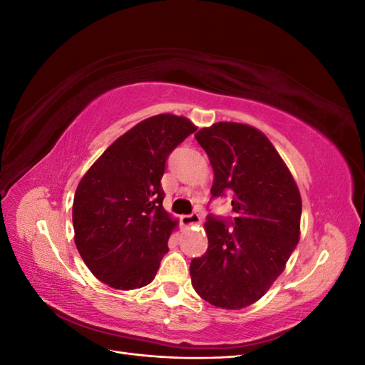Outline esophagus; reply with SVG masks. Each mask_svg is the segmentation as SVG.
Instances as JSON below:
<instances>
[{"label":"esophagus","mask_w":365,"mask_h":365,"mask_svg":"<svg viewBox=\"0 0 365 365\" xmlns=\"http://www.w3.org/2000/svg\"><path fill=\"white\" fill-rule=\"evenodd\" d=\"M201 222V216L197 213H190V215H182L181 216V224L185 227H190V225H196Z\"/></svg>","instance_id":"34e87169"}]
</instances>
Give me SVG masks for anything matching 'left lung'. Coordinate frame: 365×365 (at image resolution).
I'll return each instance as SVG.
<instances>
[{
	"mask_svg": "<svg viewBox=\"0 0 365 365\" xmlns=\"http://www.w3.org/2000/svg\"><path fill=\"white\" fill-rule=\"evenodd\" d=\"M195 137L215 172L212 200L230 193L233 217L208 215V248L190 263L192 284L210 304L235 311L257 302L283 272L300 239L302 196L259 129L220 121Z\"/></svg>",
	"mask_w": 365,
	"mask_h": 365,
	"instance_id": "left-lung-1",
	"label": "left lung"
}]
</instances>
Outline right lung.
Masks as SVG:
<instances>
[{"mask_svg":"<svg viewBox=\"0 0 365 365\" xmlns=\"http://www.w3.org/2000/svg\"><path fill=\"white\" fill-rule=\"evenodd\" d=\"M196 130L185 117L140 121L81 180L73 202L77 251L96 277L121 291L149 284L176 227L163 208L161 178L172 150Z\"/></svg>","mask_w":365,"mask_h":365,"instance_id":"1","label":"right lung"}]
</instances>
